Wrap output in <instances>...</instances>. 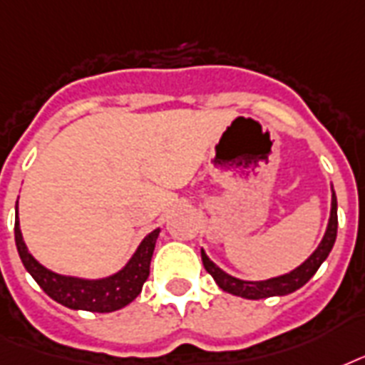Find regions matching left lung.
Instances as JSON below:
<instances>
[{"mask_svg":"<svg viewBox=\"0 0 365 365\" xmlns=\"http://www.w3.org/2000/svg\"><path fill=\"white\" fill-rule=\"evenodd\" d=\"M335 238H337V197H335V192H333L331 217H329V222H327L326 236L322 240V244L318 245V250H316L301 267L295 268L293 272L284 274V276H279V278L264 279V282H244V279L232 278V276H228L227 272H222L221 268L217 267L213 261H209V257L203 253V250L202 261L205 270L213 276V279L222 291H228V293H232V295H238V297L244 299H267L274 297V295H287V293H293V291H297L299 287H303V285L314 276L322 262L327 259L333 244H335Z\"/></svg>","mask_w":365,"mask_h":365,"instance_id":"8db88e82","label":"left lung"}]
</instances>
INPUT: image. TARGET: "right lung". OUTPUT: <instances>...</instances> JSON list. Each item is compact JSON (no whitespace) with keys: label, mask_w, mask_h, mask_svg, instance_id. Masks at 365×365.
Returning a JSON list of instances; mask_svg holds the SVG:
<instances>
[{"label":"right lung","mask_w":365,"mask_h":365,"mask_svg":"<svg viewBox=\"0 0 365 365\" xmlns=\"http://www.w3.org/2000/svg\"><path fill=\"white\" fill-rule=\"evenodd\" d=\"M158 234H160L158 228L148 234L143 240V244L138 245L137 253L131 257V261L127 262L125 268L110 278H68V276H61V274L47 270L28 253L26 245L22 242L21 228H19V202H16L15 242L22 264L51 299H55L56 303L64 304L68 309L112 312V310L123 309L125 304L131 303L140 293L144 282L150 274V261L154 247H156Z\"/></svg>","instance_id":"add662e5"}]
</instances>
